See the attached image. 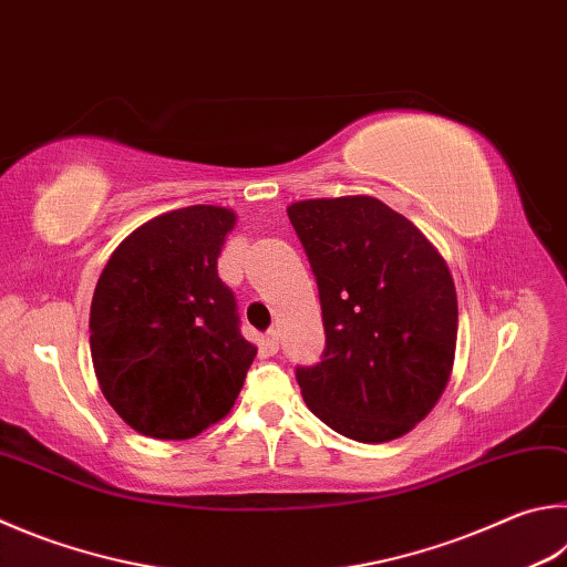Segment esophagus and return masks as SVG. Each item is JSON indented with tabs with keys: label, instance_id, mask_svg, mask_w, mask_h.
Returning <instances> with one entry per match:
<instances>
[{
	"label": "esophagus",
	"instance_id": "esophagus-1",
	"mask_svg": "<svg viewBox=\"0 0 567 567\" xmlns=\"http://www.w3.org/2000/svg\"><path fill=\"white\" fill-rule=\"evenodd\" d=\"M262 342H265V349H267V352H270V354H275L277 349H280V337H277L275 329H270V332H265Z\"/></svg>",
	"mask_w": 567,
	"mask_h": 567
}]
</instances>
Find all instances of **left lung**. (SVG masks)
<instances>
[{
  "label": "left lung",
  "mask_w": 567,
  "mask_h": 567,
  "mask_svg": "<svg viewBox=\"0 0 567 567\" xmlns=\"http://www.w3.org/2000/svg\"><path fill=\"white\" fill-rule=\"evenodd\" d=\"M317 280L324 352L295 377L329 429L362 444L404 436L444 394L458 305L431 243L372 195L287 208Z\"/></svg>",
  "instance_id": "left-lung-1"
}]
</instances>
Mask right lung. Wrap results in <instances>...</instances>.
Instances as JSON below:
<instances>
[{"mask_svg": "<svg viewBox=\"0 0 567 567\" xmlns=\"http://www.w3.org/2000/svg\"><path fill=\"white\" fill-rule=\"evenodd\" d=\"M235 213L171 210L111 255L91 302V359L116 414L143 436L181 441L220 421L257 349L240 332L218 255Z\"/></svg>", "mask_w": 567, "mask_h": 567, "instance_id": "obj_1", "label": "right lung"}]
</instances>
